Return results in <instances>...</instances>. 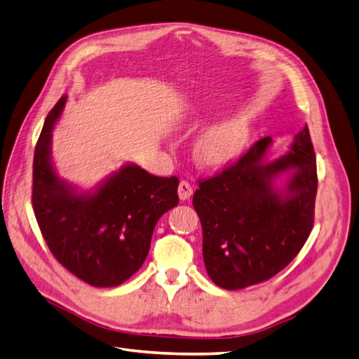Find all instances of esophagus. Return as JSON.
Wrapping results in <instances>:
<instances>
[{
	"label": "esophagus",
	"mask_w": 359,
	"mask_h": 359,
	"mask_svg": "<svg viewBox=\"0 0 359 359\" xmlns=\"http://www.w3.org/2000/svg\"><path fill=\"white\" fill-rule=\"evenodd\" d=\"M192 192H194V189H192V187L189 185L188 182H185V180H182L180 183H179V188H177V194H179V198L180 200H188V198H191V196H192Z\"/></svg>",
	"instance_id": "34e87169"
}]
</instances>
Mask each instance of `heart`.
<instances>
[{
  "instance_id": "1",
  "label": "heart",
  "mask_w": 359,
  "mask_h": 359,
  "mask_svg": "<svg viewBox=\"0 0 359 359\" xmlns=\"http://www.w3.org/2000/svg\"><path fill=\"white\" fill-rule=\"evenodd\" d=\"M247 140V127L240 119H226L209 126L194 144V156L205 167H218L236 158Z\"/></svg>"
}]
</instances>
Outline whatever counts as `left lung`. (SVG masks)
Segmentation results:
<instances>
[{
	"label": "left lung",
	"mask_w": 359,
	"mask_h": 359,
	"mask_svg": "<svg viewBox=\"0 0 359 359\" xmlns=\"http://www.w3.org/2000/svg\"><path fill=\"white\" fill-rule=\"evenodd\" d=\"M262 137L231 167L200 180L192 197L203 229L209 278L224 290L269 280L296 258L314 224L317 163L309 128L294 136L287 154L267 161ZM289 174L282 189L275 179Z\"/></svg>",
	"instance_id": "left-lung-1"
}]
</instances>
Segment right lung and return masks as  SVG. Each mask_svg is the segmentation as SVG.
<instances>
[{"instance_id":"obj_1","label":"right lung","mask_w":359,"mask_h":359,"mask_svg":"<svg viewBox=\"0 0 359 359\" xmlns=\"http://www.w3.org/2000/svg\"><path fill=\"white\" fill-rule=\"evenodd\" d=\"M67 103L51 109L34 149L33 209L45 243L63 267L98 288L118 287L141 269L158 219L177 206V177L126 163L97 188L79 191L57 176L53 128Z\"/></svg>"}]
</instances>
